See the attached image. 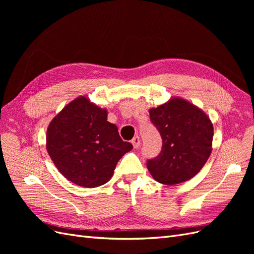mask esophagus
<instances>
[{"label":"esophagus","mask_w":254,"mask_h":254,"mask_svg":"<svg viewBox=\"0 0 254 254\" xmlns=\"http://www.w3.org/2000/svg\"><path fill=\"white\" fill-rule=\"evenodd\" d=\"M131 143H132L134 148H139V146L141 145V139H140V136H137V135L134 136L133 139H132V141H131Z\"/></svg>","instance_id":"obj_1"}]
</instances>
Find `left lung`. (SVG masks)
Wrapping results in <instances>:
<instances>
[{"instance_id":"obj_1","label":"left lung","mask_w":254,"mask_h":254,"mask_svg":"<svg viewBox=\"0 0 254 254\" xmlns=\"http://www.w3.org/2000/svg\"><path fill=\"white\" fill-rule=\"evenodd\" d=\"M149 117L162 137L160 153L146 163L153 179L173 186L193 178L212 151L214 132L210 119L182 98L150 109Z\"/></svg>"}]
</instances>
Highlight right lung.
I'll return each mask as SVG.
<instances>
[{
    "mask_svg": "<svg viewBox=\"0 0 254 254\" xmlns=\"http://www.w3.org/2000/svg\"><path fill=\"white\" fill-rule=\"evenodd\" d=\"M133 148L118 127L107 121L106 109L78 97L57 114L48 128L47 149L65 178L79 187L107 183L119 160Z\"/></svg>",
    "mask_w": 254,
    "mask_h": 254,
    "instance_id": "add662e5",
    "label": "right lung"
}]
</instances>
